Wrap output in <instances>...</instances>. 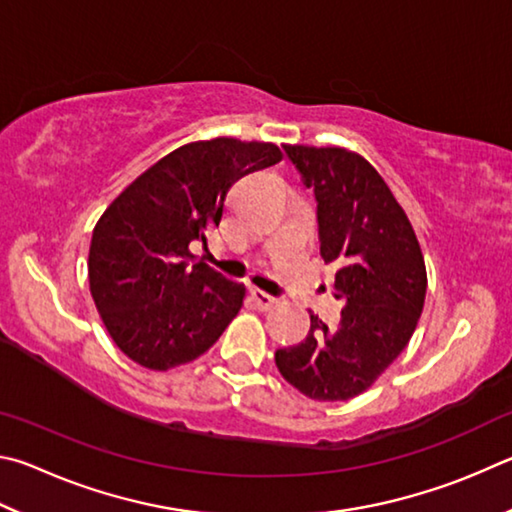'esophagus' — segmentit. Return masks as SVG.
Returning a JSON list of instances; mask_svg holds the SVG:
<instances>
[{
    "instance_id": "obj_1",
    "label": "esophagus",
    "mask_w": 512,
    "mask_h": 512,
    "mask_svg": "<svg viewBox=\"0 0 512 512\" xmlns=\"http://www.w3.org/2000/svg\"><path fill=\"white\" fill-rule=\"evenodd\" d=\"M249 294H251V299H254V303H256V306L261 308V310H270V308L276 306V303H279V299L272 297V294L263 292V290H258V288H251Z\"/></svg>"
}]
</instances>
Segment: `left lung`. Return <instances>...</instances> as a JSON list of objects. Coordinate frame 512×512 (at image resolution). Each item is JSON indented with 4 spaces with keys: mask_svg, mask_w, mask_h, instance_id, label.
Returning a JSON list of instances; mask_svg holds the SVG:
<instances>
[{
    "mask_svg": "<svg viewBox=\"0 0 512 512\" xmlns=\"http://www.w3.org/2000/svg\"><path fill=\"white\" fill-rule=\"evenodd\" d=\"M283 148L315 191L321 258L337 270L333 294L344 308L337 330L310 315L308 337L279 348L274 360L310 400H351L414 335L425 306V258L405 209L362 155L337 146Z\"/></svg>",
    "mask_w": 512,
    "mask_h": 512,
    "instance_id": "8db88e82",
    "label": "left lung"
}]
</instances>
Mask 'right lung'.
Returning <instances> with one entry per match:
<instances>
[{
	"mask_svg": "<svg viewBox=\"0 0 512 512\" xmlns=\"http://www.w3.org/2000/svg\"><path fill=\"white\" fill-rule=\"evenodd\" d=\"M276 143L215 137L168 152L98 218L89 292L114 344L143 369L168 371L209 351L238 315L245 285L191 251L220 227L240 177L279 164Z\"/></svg>",
	"mask_w": 512,
	"mask_h": 512,
	"instance_id": "obj_1",
	"label": "right lung"
}]
</instances>
